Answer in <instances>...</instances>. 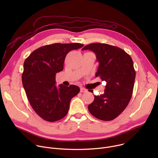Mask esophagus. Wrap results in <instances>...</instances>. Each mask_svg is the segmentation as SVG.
I'll return each mask as SVG.
<instances>
[{"label": "esophagus", "instance_id": "esophagus-1", "mask_svg": "<svg viewBox=\"0 0 158 158\" xmlns=\"http://www.w3.org/2000/svg\"><path fill=\"white\" fill-rule=\"evenodd\" d=\"M80 91H81V93H85V92H87V89H85L83 87H81Z\"/></svg>", "mask_w": 158, "mask_h": 158}]
</instances>
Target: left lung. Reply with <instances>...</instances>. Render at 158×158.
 Listing matches in <instances>:
<instances>
[{
	"mask_svg": "<svg viewBox=\"0 0 158 158\" xmlns=\"http://www.w3.org/2000/svg\"><path fill=\"white\" fill-rule=\"evenodd\" d=\"M82 50L96 54L99 62L96 77L106 82L104 93L94 96V101L88 106L89 111L100 120H113L126 109L132 97L136 77L132 58L122 49L107 44H91Z\"/></svg>",
	"mask_w": 158,
	"mask_h": 158,
	"instance_id": "1",
	"label": "left lung"
}]
</instances>
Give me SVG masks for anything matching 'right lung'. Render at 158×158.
I'll list each match as a JSON object with an SVG mask.
<instances>
[{"instance_id":"1","label":"right lung","mask_w":158,"mask_h":158,"mask_svg":"<svg viewBox=\"0 0 158 158\" xmlns=\"http://www.w3.org/2000/svg\"><path fill=\"white\" fill-rule=\"evenodd\" d=\"M84 46L79 43H56L40 47L25 60L22 84L31 106L44 120L55 122L68 112L70 102L80 91L78 86L56 85V73L64 69L67 54Z\"/></svg>"}]
</instances>
